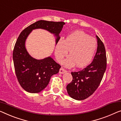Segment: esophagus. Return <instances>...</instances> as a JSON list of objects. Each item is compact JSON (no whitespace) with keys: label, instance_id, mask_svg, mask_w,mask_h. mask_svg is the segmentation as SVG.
I'll use <instances>...</instances> for the list:
<instances>
[{"label":"esophagus","instance_id":"esophagus-1","mask_svg":"<svg viewBox=\"0 0 121 121\" xmlns=\"http://www.w3.org/2000/svg\"><path fill=\"white\" fill-rule=\"evenodd\" d=\"M67 72V71L66 69H65L64 68L61 67L60 69V71H59V73L60 74H64V73H65Z\"/></svg>","mask_w":121,"mask_h":121}]
</instances>
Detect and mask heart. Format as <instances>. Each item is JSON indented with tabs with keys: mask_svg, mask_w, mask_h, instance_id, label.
Instances as JSON below:
<instances>
[{
	"mask_svg": "<svg viewBox=\"0 0 121 121\" xmlns=\"http://www.w3.org/2000/svg\"><path fill=\"white\" fill-rule=\"evenodd\" d=\"M97 44L96 39L84 31H74L65 39L61 38L57 41L55 47V57L61 63L70 50V55L64 62L65 65L72 67L77 64L78 67H84L92 60Z\"/></svg>",
	"mask_w": 121,
	"mask_h": 121,
	"instance_id": "heart-1",
	"label": "heart"
}]
</instances>
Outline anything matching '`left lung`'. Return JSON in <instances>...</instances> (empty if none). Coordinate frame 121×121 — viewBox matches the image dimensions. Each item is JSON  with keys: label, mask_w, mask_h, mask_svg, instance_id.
Here are the masks:
<instances>
[{"label": "left lung", "mask_w": 121, "mask_h": 121, "mask_svg": "<svg viewBox=\"0 0 121 121\" xmlns=\"http://www.w3.org/2000/svg\"><path fill=\"white\" fill-rule=\"evenodd\" d=\"M97 37V49L91 64L78 72H71L73 80L67 86L68 95L81 100L92 95L98 87L107 68V56L103 43Z\"/></svg>", "instance_id": "obj_1"}]
</instances>
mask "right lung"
I'll return each mask as SVG.
<instances>
[{"mask_svg": "<svg viewBox=\"0 0 121 121\" xmlns=\"http://www.w3.org/2000/svg\"><path fill=\"white\" fill-rule=\"evenodd\" d=\"M65 23L40 20L26 27L16 41L13 51V60L16 77L24 90L30 93H39L46 87L52 75L57 74L61 68L52 57L36 60L27 52L25 42L32 30L43 29L56 36V43L60 39V33Z\"/></svg>", "mask_w": 121, "mask_h": 121, "instance_id": "add662e5", "label": "right lung"}]
</instances>
